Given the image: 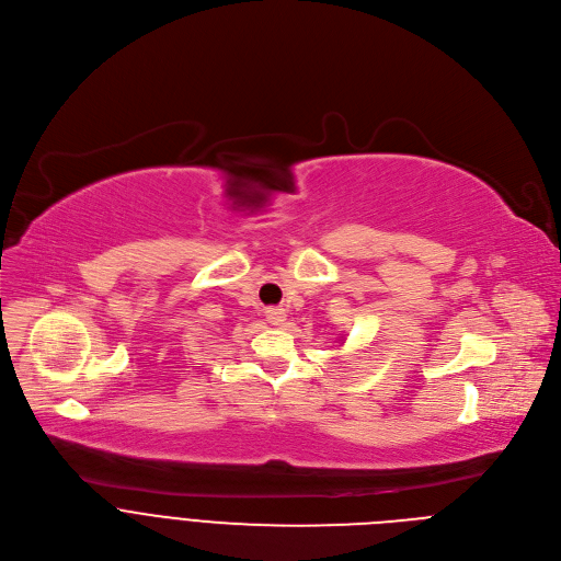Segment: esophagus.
Instances as JSON below:
<instances>
[{"label":"esophagus","instance_id":"34e87169","mask_svg":"<svg viewBox=\"0 0 561 561\" xmlns=\"http://www.w3.org/2000/svg\"><path fill=\"white\" fill-rule=\"evenodd\" d=\"M266 319L273 324V327H282L286 322V310L279 308V306H273V308H266Z\"/></svg>","mask_w":561,"mask_h":561}]
</instances>
